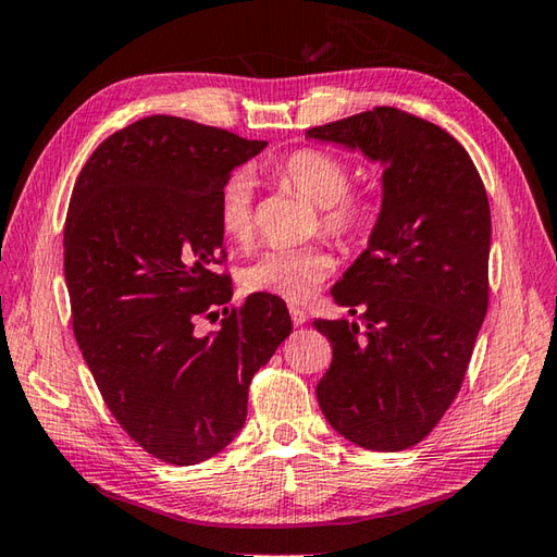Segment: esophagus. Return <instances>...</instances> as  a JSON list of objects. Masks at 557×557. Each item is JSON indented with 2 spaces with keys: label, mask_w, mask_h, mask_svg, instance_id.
<instances>
[{
  "label": "esophagus",
  "mask_w": 557,
  "mask_h": 557,
  "mask_svg": "<svg viewBox=\"0 0 557 557\" xmlns=\"http://www.w3.org/2000/svg\"><path fill=\"white\" fill-rule=\"evenodd\" d=\"M288 312H290V320H293V324H296V327H300V324H306V322H308V312L302 310V308H298V306H290V308H288Z\"/></svg>",
  "instance_id": "1"
}]
</instances>
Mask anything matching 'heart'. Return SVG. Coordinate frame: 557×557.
<instances>
[{
  "label": "heart",
  "instance_id": "b5f03b06",
  "mask_svg": "<svg viewBox=\"0 0 557 557\" xmlns=\"http://www.w3.org/2000/svg\"><path fill=\"white\" fill-rule=\"evenodd\" d=\"M276 180L293 188L308 203L320 208V230L339 245H356L369 233L375 211L369 201L346 196L349 170L342 160L322 150H298L276 166ZM255 184L247 174H233L220 188L218 223L235 243H247ZM332 274V257L320 245L296 249H267L239 271V283L249 293H264L288 302L308 300Z\"/></svg>",
  "mask_w": 557,
  "mask_h": 557
}]
</instances>
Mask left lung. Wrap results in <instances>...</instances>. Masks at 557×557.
Returning a JSON list of instances; mask_svg holds the SVG:
<instances>
[{"mask_svg": "<svg viewBox=\"0 0 557 557\" xmlns=\"http://www.w3.org/2000/svg\"><path fill=\"white\" fill-rule=\"evenodd\" d=\"M383 164V201L366 247L332 286L359 314L314 320L332 342L322 414L351 444L422 442L463 383L487 312L490 203L470 154L438 125L377 107L306 131Z\"/></svg>", "mask_w": 557, "mask_h": 557, "instance_id": "left-lung-1", "label": "left lung"}]
</instances>
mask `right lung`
Masks as SVG:
<instances>
[{"label":"right lung","mask_w":557,"mask_h":557,"mask_svg":"<svg viewBox=\"0 0 557 557\" xmlns=\"http://www.w3.org/2000/svg\"><path fill=\"white\" fill-rule=\"evenodd\" d=\"M264 148L148 115L91 152L70 198L62 245L75 339L111 414L164 463H201L243 432L251 377L293 330L286 302L251 293L223 310L218 332H194L233 298L230 276L215 274L220 188Z\"/></svg>","instance_id":"obj_1"}]
</instances>
